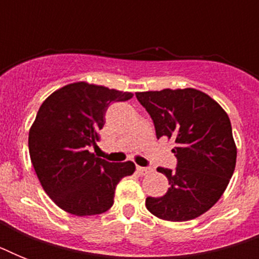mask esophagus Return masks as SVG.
<instances>
[{
  "label": "esophagus",
  "mask_w": 259,
  "mask_h": 259,
  "mask_svg": "<svg viewBox=\"0 0 259 259\" xmlns=\"http://www.w3.org/2000/svg\"><path fill=\"white\" fill-rule=\"evenodd\" d=\"M137 172L140 175H148L150 172V168H145V166H137Z\"/></svg>",
  "instance_id": "34e87169"
}]
</instances>
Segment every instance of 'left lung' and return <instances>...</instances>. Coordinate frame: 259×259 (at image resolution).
I'll use <instances>...</instances> for the list:
<instances>
[{
  "label": "left lung",
  "instance_id": "8db88e82",
  "mask_svg": "<svg viewBox=\"0 0 259 259\" xmlns=\"http://www.w3.org/2000/svg\"><path fill=\"white\" fill-rule=\"evenodd\" d=\"M149 113L156 136L172 138L176 169L157 168L169 181L161 197H146L160 219L185 222L208 211L225 192L237 162L229 115L207 94L195 89L136 94Z\"/></svg>",
  "mask_w": 259,
  "mask_h": 259
}]
</instances>
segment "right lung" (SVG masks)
<instances>
[{"instance_id": "right-lung-1", "label": "right lung", "mask_w": 259, "mask_h": 259, "mask_svg": "<svg viewBox=\"0 0 259 259\" xmlns=\"http://www.w3.org/2000/svg\"><path fill=\"white\" fill-rule=\"evenodd\" d=\"M132 97L78 82L51 94L40 106L28 138L30 160L47 195L67 212H106L118 183L136 170L132 161L109 162L89 150L97 146L107 107Z\"/></svg>"}]
</instances>
